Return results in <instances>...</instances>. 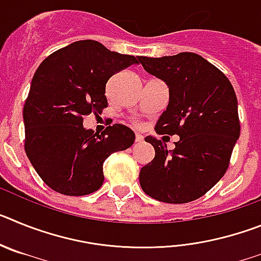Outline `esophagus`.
Wrapping results in <instances>:
<instances>
[{
    "mask_svg": "<svg viewBox=\"0 0 261 261\" xmlns=\"http://www.w3.org/2000/svg\"><path fill=\"white\" fill-rule=\"evenodd\" d=\"M142 141H144V136L140 135V133H136V142H137V144H141Z\"/></svg>",
    "mask_w": 261,
    "mask_h": 261,
    "instance_id": "34e87169",
    "label": "esophagus"
}]
</instances>
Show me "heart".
<instances>
[{
	"label": "heart",
	"instance_id": "1",
	"mask_svg": "<svg viewBox=\"0 0 261 261\" xmlns=\"http://www.w3.org/2000/svg\"><path fill=\"white\" fill-rule=\"evenodd\" d=\"M132 123L135 124V125H140V123H138L137 120H132Z\"/></svg>",
	"mask_w": 261,
	"mask_h": 261
}]
</instances>
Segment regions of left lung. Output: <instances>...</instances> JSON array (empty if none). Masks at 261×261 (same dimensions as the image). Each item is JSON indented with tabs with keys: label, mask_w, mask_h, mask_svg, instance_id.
Here are the masks:
<instances>
[{
	"label": "left lung",
	"mask_w": 261,
	"mask_h": 261,
	"mask_svg": "<svg viewBox=\"0 0 261 261\" xmlns=\"http://www.w3.org/2000/svg\"><path fill=\"white\" fill-rule=\"evenodd\" d=\"M138 61L170 89L155 132L179 136L174 150H167L162 140L145 138L155 156L140 171L142 191L168 204L197 200L225 175L241 135L234 87L220 69L192 52L140 56Z\"/></svg>",
	"instance_id": "obj_1"
}]
</instances>
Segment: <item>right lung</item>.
<instances>
[{
	"mask_svg": "<svg viewBox=\"0 0 261 261\" xmlns=\"http://www.w3.org/2000/svg\"><path fill=\"white\" fill-rule=\"evenodd\" d=\"M138 64L95 40L74 41L53 52L36 69L23 107L24 151L41 180L66 196L102 187L103 163L135 142L132 129L114 124L100 135L84 128V116L108 106L106 84Z\"/></svg>",
	"mask_w": 261,
	"mask_h": 261,
	"instance_id": "1",
	"label": "right lung"
}]
</instances>
